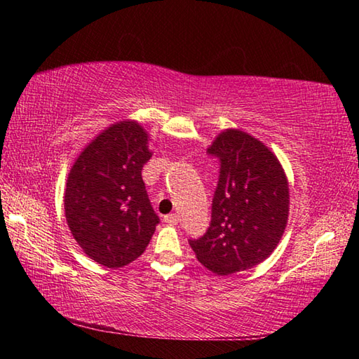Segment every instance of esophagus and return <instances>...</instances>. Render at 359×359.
<instances>
[{
    "label": "esophagus",
    "mask_w": 359,
    "mask_h": 359,
    "mask_svg": "<svg viewBox=\"0 0 359 359\" xmlns=\"http://www.w3.org/2000/svg\"><path fill=\"white\" fill-rule=\"evenodd\" d=\"M165 222L169 224H177L179 223V215L177 214H169L165 217Z\"/></svg>",
    "instance_id": "1"
}]
</instances>
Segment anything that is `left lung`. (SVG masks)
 <instances>
[{
    "label": "left lung",
    "instance_id": "1",
    "mask_svg": "<svg viewBox=\"0 0 359 359\" xmlns=\"http://www.w3.org/2000/svg\"><path fill=\"white\" fill-rule=\"evenodd\" d=\"M208 150L220 158V179L208 233L190 245L204 267L229 276L276 250L288 223V179L274 151L242 130L218 133Z\"/></svg>",
    "mask_w": 359,
    "mask_h": 359
}]
</instances>
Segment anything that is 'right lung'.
Returning <instances> with one entry per match:
<instances>
[{"instance_id":"obj_1","label":"right lung","mask_w":359,"mask_h":359,"mask_svg":"<svg viewBox=\"0 0 359 359\" xmlns=\"http://www.w3.org/2000/svg\"><path fill=\"white\" fill-rule=\"evenodd\" d=\"M136 120L109 125L82 149L65 185V217L90 259L117 269L141 257L158 224L142 168L154 150Z\"/></svg>"}]
</instances>
